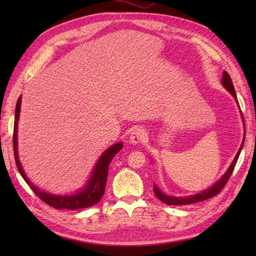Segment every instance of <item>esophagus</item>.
Returning <instances> with one entry per match:
<instances>
[{
	"instance_id": "1",
	"label": "esophagus",
	"mask_w": 256,
	"mask_h": 256,
	"mask_svg": "<svg viewBox=\"0 0 256 256\" xmlns=\"http://www.w3.org/2000/svg\"><path fill=\"white\" fill-rule=\"evenodd\" d=\"M146 138V133L143 128H135L134 131L131 133V136H130V143L133 145H136L142 143L143 140Z\"/></svg>"
}]
</instances>
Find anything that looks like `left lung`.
<instances>
[{"mask_svg":"<svg viewBox=\"0 0 256 256\" xmlns=\"http://www.w3.org/2000/svg\"><path fill=\"white\" fill-rule=\"evenodd\" d=\"M221 84H222V86H224L228 91L230 92L231 96L234 98L236 103L238 104V99H236L234 86H233L231 77H230L229 74H228L226 72H224V74H222ZM242 120H243V116H242ZM243 122H244V120H243ZM244 138H246V134H244L242 144L240 146V148H238V153H236V155L234 157V160H233V162H231V165L229 166V168H228V170L224 172V175L222 176L218 182H216L214 184H212L211 187H209L208 189H206V190H204V192H201L199 194H192V196H184V197H175V196H170V194H166L165 192H162V190L156 186V184H154V192L156 194V197L158 198L160 201H162V202H164V204H166L179 206V204H194V202H199V201L206 200V199H209L211 197H214V196H216V194H218L221 192V189L224 187V184H226V182L229 180L231 174H232L233 170H234L236 164V162H238V156H240V153H241L242 148H243Z\"/></svg>","mask_w":256,"mask_h":256,"instance_id":"left-lung-1","label":"left lung"}]
</instances>
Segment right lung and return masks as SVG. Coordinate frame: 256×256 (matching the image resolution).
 Listing matches in <instances>:
<instances>
[{"mask_svg":"<svg viewBox=\"0 0 256 256\" xmlns=\"http://www.w3.org/2000/svg\"><path fill=\"white\" fill-rule=\"evenodd\" d=\"M20 104H22V96L18 98V103H16L15 108V121H14V133H13V146H14V157L16 162V166L20 174V176L24 178L26 184H28L30 189L36 194L37 197H40L44 202L50 204L55 209H68V210H77L82 208H89L99 202L102 198L103 194L106 190V184L108 179V165L112 158L116 156L123 148V143L118 142L111 145L110 148L103 152L102 155L96 160L94 170L86 184L80 188L78 192L72 194H56L42 192L38 187L32 184L30 178L26 176V174L22 167L18 157V118L20 113Z\"/></svg>","mask_w":256,"mask_h":256,"instance_id":"right-lung-1","label":"right lung"}]
</instances>
